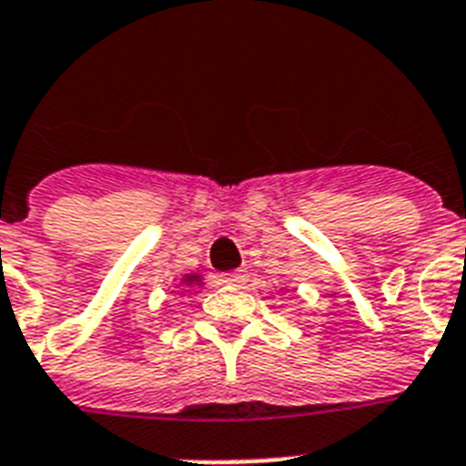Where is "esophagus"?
I'll use <instances>...</instances> for the list:
<instances>
[{"instance_id":"1","label":"esophagus","mask_w":466,"mask_h":466,"mask_svg":"<svg viewBox=\"0 0 466 466\" xmlns=\"http://www.w3.org/2000/svg\"><path fill=\"white\" fill-rule=\"evenodd\" d=\"M221 280H224L226 286H245V280H248V274L245 271H230V274H224L221 276Z\"/></svg>"}]
</instances>
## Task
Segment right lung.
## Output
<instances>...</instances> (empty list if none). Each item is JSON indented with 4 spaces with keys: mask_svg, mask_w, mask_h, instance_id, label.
<instances>
[{
    "mask_svg": "<svg viewBox=\"0 0 466 466\" xmlns=\"http://www.w3.org/2000/svg\"><path fill=\"white\" fill-rule=\"evenodd\" d=\"M195 286H202V276L199 274H190L180 279V288H195Z\"/></svg>",
    "mask_w": 466,
    "mask_h": 466,
    "instance_id": "add662e5",
    "label": "right lung"
}]
</instances>
